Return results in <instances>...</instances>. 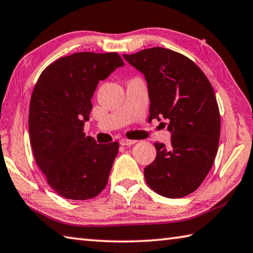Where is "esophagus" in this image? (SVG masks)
Instances as JSON below:
<instances>
[{"label": "esophagus", "instance_id": "1", "mask_svg": "<svg viewBox=\"0 0 253 253\" xmlns=\"http://www.w3.org/2000/svg\"><path fill=\"white\" fill-rule=\"evenodd\" d=\"M136 143V140H130V139H121L120 140V144L121 145H132Z\"/></svg>", "mask_w": 253, "mask_h": 253}]
</instances>
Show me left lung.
I'll use <instances>...</instances> for the list:
<instances>
[{
	"label": "left lung",
	"instance_id": "1",
	"mask_svg": "<svg viewBox=\"0 0 253 253\" xmlns=\"http://www.w3.org/2000/svg\"><path fill=\"white\" fill-rule=\"evenodd\" d=\"M123 57L148 83L149 119H165L171 133L169 148L154 143L157 157L144 168L145 181L160 196H188L200 187L218 152L220 113L213 87L178 52L157 46Z\"/></svg>",
	"mask_w": 253,
	"mask_h": 253
}]
</instances>
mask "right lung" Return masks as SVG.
<instances>
[{
    "mask_svg": "<svg viewBox=\"0 0 253 253\" xmlns=\"http://www.w3.org/2000/svg\"><path fill=\"white\" fill-rule=\"evenodd\" d=\"M123 65L115 52H79L53 62L35 84L29 113L31 147L47 183L61 197L92 199L108 183L119 143L97 144L83 129L97 84Z\"/></svg>",
    "mask_w": 253,
    "mask_h": 253,
    "instance_id": "1",
    "label": "right lung"
}]
</instances>
